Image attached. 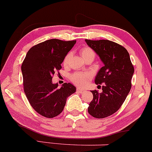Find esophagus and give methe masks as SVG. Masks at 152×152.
<instances>
[{
  "label": "esophagus",
  "mask_w": 152,
  "mask_h": 152,
  "mask_svg": "<svg viewBox=\"0 0 152 152\" xmlns=\"http://www.w3.org/2000/svg\"><path fill=\"white\" fill-rule=\"evenodd\" d=\"M84 91H85V90L80 88H77V92L80 93V94H83V93L84 92Z\"/></svg>",
  "instance_id": "obj_1"
}]
</instances>
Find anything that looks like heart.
<instances>
[{
    "label": "heart",
    "instance_id": "1",
    "mask_svg": "<svg viewBox=\"0 0 152 152\" xmlns=\"http://www.w3.org/2000/svg\"><path fill=\"white\" fill-rule=\"evenodd\" d=\"M81 56L83 58V59L88 58V57H93L94 58L95 56V53L94 51L91 49L89 47L86 46L80 50ZM71 57V53H68L66 56L64 57L63 61V64L64 66L68 64L69 61V58ZM92 78V75L90 73L86 72V73H80V72H75L70 75V80L76 86H80V87H83V86H86L88 83V82Z\"/></svg>",
    "mask_w": 152,
    "mask_h": 152
}]
</instances>
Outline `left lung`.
Wrapping results in <instances>:
<instances>
[{
  "label": "left lung",
  "instance_id": "1",
  "mask_svg": "<svg viewBox=\"0 0 152 152\" xmlns=\"http://www.w3.org/2000/svg\"><path fill=\"white\" fill-rule=\"evenodd\" d=\"M86 42L104 64L95 78L96 84H103L102 92L91 91L94 98L88 111L96 118H105L115 113L126 99L134 67L128 50L120 44L108 40L86 39Z\"/></svg>",
  "mask_w": 152,
  "mask_h": 152
}]
</instances>
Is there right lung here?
Segmentation results:
<instances>
[{
	"instance_id": "add662e5",
	"label": "right lung",
	"mask_w": 152,
	"mask_h": 152,
	"mask_svg": "<svg viewBox=\"0 0 152 152\" xmlns=\"http://www.w3.org/2000/svg\"><path fill=\"white\" fill-rule=\"evenodd\" d=\"M76 40L50 39L34 45L27 52L22 64L24 91L30 105L40 115L53 118L61 113L66 99L76 91L71 83L61 88L52 83L55 72Z\"/></svg>"
}]
</instances>
